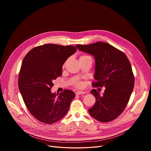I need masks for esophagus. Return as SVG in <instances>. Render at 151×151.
Returning a JSON list of instances; mask_svg holds the SVG:
<instances>
[{"mask_svg":"<svg viewBox=\"0 0 151 151\" xmlns=\"http://www.w3.org/2000/svg\"><path fill=\"white\" fill-rule=\"evenodd\" d=\"M84 93H85V92H82V91H77L76 92V95H81V94H84Z\"/></svg>","mask_w":151,"mask_h":151,"instance_id":"obj_1","label":"esophagus"}]
</instances>
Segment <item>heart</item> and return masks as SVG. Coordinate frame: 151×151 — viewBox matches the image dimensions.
<instances>
[{
	"label": "heart",
	"mask_w": 151,
	"mask_h": 151,
	"mask_svg": "<svg viewBox=\"0 0 151 151\" xmlns=\"http://www.w3.org/2000/svg\"><path fill=\"white\" fill-rule=\"evenodd\" d=\"M87 57H89V55H81V56L80 57V60H81V59H84V58H87ZM65 64L63 65V66L65 65ZM78 88H82V87L83 86V83L82 82H78L77 83H76V85Z\"/></svg>",
	"instance_id": "heart-1"
}]
</instances>
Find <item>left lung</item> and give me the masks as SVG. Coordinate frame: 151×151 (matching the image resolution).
<instances>
[{"mask_svg": "<svg viewBox=\"0 0 151 151\" xmlns=\"http://www.w3.org/2000/svg\"><path fill=\"white\" fill-rule=\"evenodd\" d=\"M78 49L93 55L96 60L93 87H105L100 96L96 89L91 91L96 101L89 109L90 115L101 122H108L119 116L127 105L134 88V78L127 55L107 43L76 45Z\"/></svg>", "mask_w": 151, "mask_h": 151, "instance_id": "obj_1", "label": "left lung"}]
</instances>
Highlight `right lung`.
Wrapping results in <instances>:
<instances>
[{
	"label": "right lung",
	"mask_w": 151,
	"mask_h": 151,
	"mask_svg": "<svg viewBox=\"0 0 151 151\" xmlns=\"http://www.w3.org/2000/svg\"><path fill=\"white\" fill-rule=\"evenodd\" d=\"M77 49L74 46L45 44L32 49L24 58L18 87L24 102L39 121L51 124L68 112L75 93L65 89L52 93L53 81L62 75V65Z\"/></svg>",
	"instance_id": "right-lung-1"
}]
</instances>
